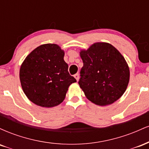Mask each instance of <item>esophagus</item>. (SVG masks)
I'll use <instances>...</instances> for the list:
<instances>
[{
    "mask_svg": "<svg viewBox=\"0 0 149 149\" xmlns=\"http://www.w3.org/2000/svg\"><path fill=\"white\" fill-rule=\"evenodd\" d=\"M74 77H75V78H76V79L77 81H78V80H79V74H78V73H76V74L74 75Z\"/></svg>",
    "mask_w": 149,
    "mask_h": 149,
    "instance_id": "1",
    "label": "esophagus"
}]
</instances>
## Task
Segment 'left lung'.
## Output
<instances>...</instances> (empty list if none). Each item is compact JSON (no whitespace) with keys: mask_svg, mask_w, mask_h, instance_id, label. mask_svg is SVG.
Masks as SVG:
<instances>
[{"mask_svg":"<svg viewBox=\"0 0 149 149\" xmlns=\"http://www.w3.org/2000/svg\"><path fill=\"white\" fill-rule=\"evenodd\" d=\"M83 62L78 81L94 104L106 106L122 96L130 80V69L122 54L111 44L96 42L80 53Z\"/></svg>","mask_w":149,"mask_h":149,"instance_id":"1","label":"left lung"}]
</instances>
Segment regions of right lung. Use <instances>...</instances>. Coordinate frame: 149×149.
I'll return each instance as SVG.
<instances>
[{
	"label": "right lung",
	"mask_w": 149,
	"mask_h": 149,
	"mask_svg": "<svg viewBox=\"0 0 149 149\" xmlns=\"http://www.w3.org/2000/svg\"><path fill=\"white\" fill-rule=\"evenodd\" d=\"M64 52L56 44L40 45L26 57L19 71L23 91L38 106L53 107L63 102L68 88L76 82L68 71Z\"/></svg>",
	"instance_id": "add662e5"
}]
</instances>
